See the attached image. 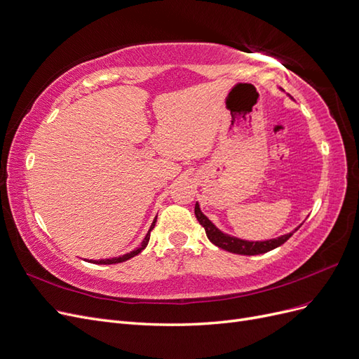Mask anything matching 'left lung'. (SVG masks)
<instances>
[{
	"mask_svg": "<svg viewBox=\"0 0 359 359\" xmlns=\"http://www.w3.org/2000/svg\"><path fill=\"white\" fill-rule=\"evenodd\" d=\"M195 216H196L198 222H200L201 226L205 229L207 238L211 243L217 245L219 248L229 251V253L244 255V256H256V255L268 253V251L283 245L288 240V238L300 228L299 226L293 232L281 235V236L273 238V240H268V241H245V240H240V238L231 236L228 233H223L220 229H217L215 224L208 220V217L205 215H203L200 204L198 203L195 204Z\"/></svg>",
	"mask_w": 359,
	"mask_h": 359,
	"instance_id": "1",
	"label": "left lung"
}]
</instances>
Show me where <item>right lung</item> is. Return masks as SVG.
<instances>
[{
  "mask_svg": "<svg viewBox=\"0 0 359 359\" xmlns=\"http://www.w3.org/2000/svg\"><path fill=\"white\" fill-rule=\"evenodd\" d=\"M155 222H156V219L152 222V224H151V228H149V231H148V233H146V236H144V240L142 241V244H140V247H137L136 250H133V251H130V253H127V255H124V256H119V257H114V259H102V260H90L91 263H97V264H112V263H121V262H126V260H128V259H131V257H135V256H137L142 250H144V247L148 245V243H149V236H151V231L154 229V226H155Z\"/></svg>",
  "mask_w": 359,
  "mask_h": 359,
  "instance_id": "right-lung-1",
  "label": "right lung"
}]
</instances>
